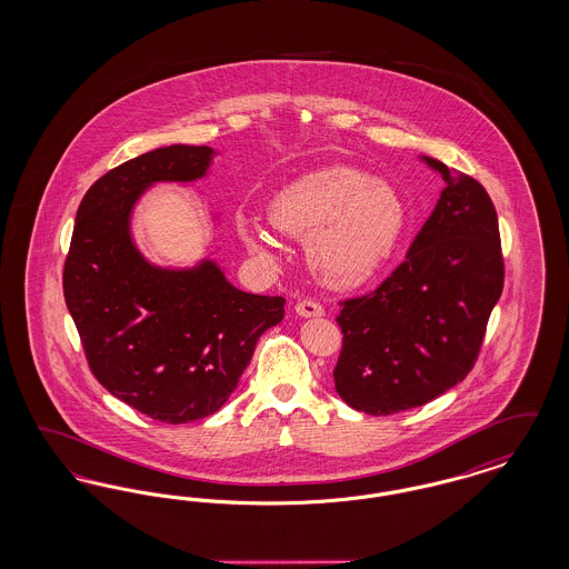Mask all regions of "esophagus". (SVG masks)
<instances>
[{
  "instance_id": "obj_1",
  "label": "esophagus",
  "mask_w": 569,
  "mask_h": 569,
  "mask_svg": "<svg viewBox=\"0 0 569 569\" xmlns=\"http://www.w3.org/2000/svg\"><path fill=\"white\" fill-rule=\"evenodd\" d=\"M295 309H297L300 318H320V316H325V307L318 300H311V298L298 300Z\"/></svg>"
}]
</instances>
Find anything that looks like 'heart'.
Segmentation results:
<instances>
[{
  "instance_id": "obj_1",
  "label": "heart",
  "mask_w": 569,
  "mask_h": 569,
  "mask_svg": "<svg viewBox=\"0 0 569 569\" xmlns=\"http://www.w3.org/2000/svg\"><path fill=\"white\" fill-rule=\"evenodd\" d=\"M279 232L305 241L309 267L335 288L371 279L390 258L406 223L401 196L352 166H328L300 177L269 204ZM249 251L269 258L272 241L258 221H241Z\"/></svg>"
}]
</instances>
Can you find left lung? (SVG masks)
Here are the masks:
<instances>
[{"mask_svg": "<svg viewBox=\"0 0 569 569\" xmlns=\"http://www.w3.org/2000/svg\"><path fill=\"white\" fill-rule=\"evenodd\" d=\"M446 188L407 258L376 290L339 300L332 371L348 406L390 416L425 406L473 369L503 290L495 204L469 174L420 156Z\"/></svg>", "mask_w": 569, "mask_h": 569, "instance_id": "8db88e82", "label": "left lung"}]
</instances>
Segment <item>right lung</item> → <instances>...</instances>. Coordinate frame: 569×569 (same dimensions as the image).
<instances>
[{
	"mask_svg": "<svg viewBox=\"0 0 569 569\" xmlns=\"http://www.w3.org/2000/svg\"><path fill=\"white\" fill-rule=\"evenodd\" d=\"M209 147L172 144L100 177L82 196L63 264V297L89 369L112 397L166 425L216 413L256 343L283 320V297L247 295L213 262L151 267L130 239L138 196L156 181H193Z\"/></svg>",
	"mask_w": 569,
	"mask_h": 569,
	"instance_id": "obj_1",
	"label": "right lung"
}]
</instances>
